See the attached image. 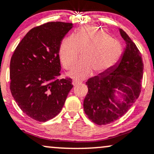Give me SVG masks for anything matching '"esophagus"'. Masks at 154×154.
Returning <instances> with one entry per match:
<instances>
[{
	"label": "esophagus",
	"mask_w": 154,
	"mask_h": 154,
	"mask_svg": "<svg viewBox=\"0 0 154 154\" xmlns=\"http://www.w3.org/2000/svg\"><path fill=\"white\" fill-rule=\"evenodd\" d=\"M72 84H73V85L74 86H76V85H79V84H80V82H78V81H76V80H74L73 82H72Z\"/></svg>",
	"instance_id": "1"
}]
</instances>
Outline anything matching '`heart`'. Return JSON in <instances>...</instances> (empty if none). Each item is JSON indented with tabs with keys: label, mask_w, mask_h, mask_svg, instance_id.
<instances>
[{
	"label": "heart",
	"mask_w": 154,
	"mask_h": 154,
	"mask_svg": "<svg viewBox=\"0 0 154 154\" xmlns=\"http://www.w3.org/2000/svg\"><path fill=\"white\" fill-rule=\"evenodd\" d=\"M82 51V60L76 63L68 74L77 79L89 77L93 71L102 74L112 69L123 55V47L104 30L85 25L73 36L64 38L59 47V58L66 69L70 68Z\"/></svg>",
	"instance_id": "b5f03b06"
}]
</instances>
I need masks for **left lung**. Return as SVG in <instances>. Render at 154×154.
<instances>
[{
	"label": "left lung",
	"mask_w": 154,
	"mask_h": 154,
	"mask_svg": "<svg viewBox=\"0 0 154 154\" xmlns=\"http://www.w3.org/2000/svg\"><path fill=\"white\" fill-rule=\"evenodd\" d=\"M126 42L121 60L109 72L91 77L86 82L88 91L83 102L85 114L98 125H106L127 112L139 97L143 75V62L136 45L122 29ZM120 94L117 99L115 94Z\"/></svg>",
	"instance_id": "obj_1"
}]
</instances>
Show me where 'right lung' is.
<instances>
[{
    "label": "right lung",
    "instance_id": "obj_1",
    "mask_svg": "<svg viewBox=\"0 0 154 154\" xmlns=\"http://www.w3.org/2000/svg\"><path fill=\"white\" fill-rule=\"evenodd\" d=\"M73 24L51 22L32 28L10 61V90L23 112L40 122L57 116L73 88L60 75L59 47Z\"/></svg>",
    "mask_w": 154,
    "mask_h": 154
}]
</instances>
